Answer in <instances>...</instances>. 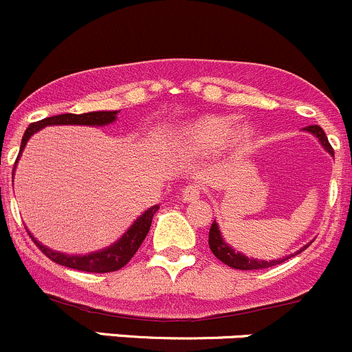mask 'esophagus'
Segmentation results:
<instances>
[{
  "label": "esophagus",
  "instance_id": "obj_1",
  "mask_svg": "<svg viewBox=\"0 0 352 352\" xmlns=\"http://www.w3.org/2000/svg\"><path fill=\"white\" fill-rule=\"evenodd\" d=\"M201 195V188L198 184H188L181 193V200L183 201H197Z\"/></svg>",
  "mask_w": 352,
  "mask_h": 352
}]
</instances>
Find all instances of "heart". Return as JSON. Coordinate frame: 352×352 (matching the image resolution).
Listing matches in <instances>:
<instances>
[{
	"label": "heart",
	"mask_w": 352,
	"mask_h": 352,
	"mask_svg": "<svg viewBox=\"0 0 352 352\" xmlns=\"http://www.w3.org/2000/svg\"><path fill=\"white\" fill-rule=\"evenodd\" d=\"M237 117L234 115H206L184 125L179 132V142L191 152H213L223 146L232 137L237 149H248L254 140L251 126H242L234 132Z\"/></svg>",
	"instance_id": "heart-1"
}]
</instances>
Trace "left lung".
<instances>
[{
	"label": "left lung",
	"mask_w": 352,
	"mask_h": 352,
	"mask_svg": "<svg viewBox=\"0 0 352 352\" xmlns=\"http://www.w3.org/2000/svg\"><path fill=\"white\" fill-rule=\"evenodd\" d=\"M305 132L311 133L314 137H317L318 142H320V146L324 147L325 151L329 152L331 155H334V151H332L331 144H329V139L327 135H325L324 130L320 129L318 125H310V126H305ZM208 245L210 249H212V252L215 254L217 259H220L222 263H226L227 266L234 267V270H244V271H251V270H264V267H271V266H276V264H281L283 261L289 259L292 256L295 254H300L302 251H305L307 248H309L310 244L303 245L300 251H296L295 254L292 256H286L283 259H273V261H264V259H254V257H249L245 254H242V252L235 251L232 245H229L226 242V239L222 237V232H220V227L219 223L213 220L212 227H210V232H208Z\"/></svg>",
	"instance_id": "1"
}]
</instances>
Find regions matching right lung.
Here are the masks:
<instances>
[{
  "mask_svg": "<svg viewBox=\"0 0 352 352\" xmlns=\"http://www.w3.org/2000/svg\"><path fill=\"white\" fill-rule=\"evenodd\" d=\"M117 113L118 111H89V113H64V115H56V117H47L41 122H35L28 125V129L25 130L23 139H21L20 152H18V159H20L21 152H23L25 146L30 140V137L34 133H37L38 130H42L43 126L49 125H86V126H104L110 125V123L117 122ZM14 162V166H16ZM159 210V205L151 206L147 208L132 226L126 229L125 234L122 235L118 241H115L113 244L108 245V248L101 249V251L89 252V254H64L60 251H54V249L47 248L42 242H38L34 235L30 234L32 241L37 244V248L45 254L49 259H52L54 263L60 264V266L72 267V270L86 271V273H110V271H117L120 267L125 266L133 254L137 252V249L140 248V244L146 239L147 232L151 229L152 217Z\"/></svg>",
  "mask_w": 352,
  "mask_h": 352,
  "instance_id": "add662e5",
  "label": "right lung"
}]
</instances>
